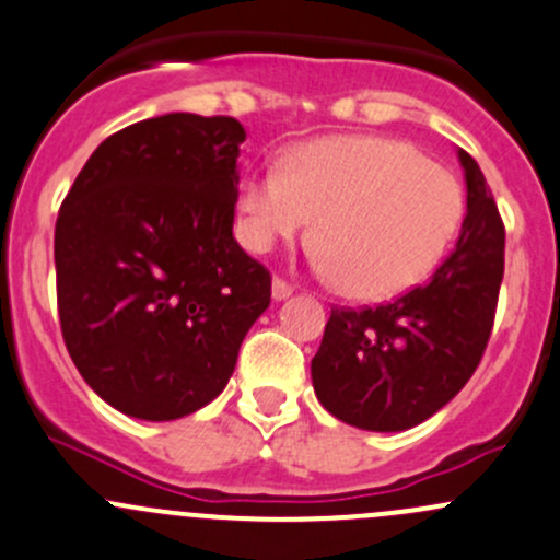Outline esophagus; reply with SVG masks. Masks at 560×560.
Listing matches in <instances>:
<instances>
[{
  "instance_id": "obj_1",
  "label": "esophagus",
  "mask_w": 560,
  "mask_h": 560,
  "mask_svg": "<svg viewBox=\"0 0 560 560\" xmlns=\"http://www.w3.org/2000/svg\"><path fill=\"white\" fill-rule=\"evenodd\" d=\"M292 292H295V287H292L290 281L273 279V301H284V298H290Z\"/></svg>"
}]
</instances>
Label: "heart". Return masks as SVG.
<instances>
[{"label": "heart", "instance_id": "obj_1", "mask_svg": "<svg viewBox=\"0 0 560 560\" xmlns=\"http://www.w3.org/2000/svg\"><path fill=\"white\" fill-rule=\"evenodd\" d=\"M241 233L268 252L314 222L319 268L360 301H387L425 281L466 211L460 180L411 143L343 135L298 145L281 171L244 175Z\"/></svg>", "mask_w": 560, "mask_h": 560}]
</instances>
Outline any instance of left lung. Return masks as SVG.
<instances>
[{
  "instance_id": "8db88e82",
  "label": "left lung",
  "mask_w": 560,
  "mask_h": 560,
  "mask_svg": "<svg viewBox=\"0 0 560 560\" xmlns=\"http://www.w3.org/2000/svg\"><path fill=\"white\" fill-rule=\"evenodd\" d=\"M466 217L453 252L425 284L380 306L330 308L312 360L314 393L341 422L406 431L471 380L488 347L504 279V222L471 154Z\"/></svg>"
}]
</instances>
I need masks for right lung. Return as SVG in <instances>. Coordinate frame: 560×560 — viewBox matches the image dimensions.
<instances>
[{"label": "right lung", "instance_id": "right-lung-1", "mask_svg": "<svg viewBox=\"0 0 560 560\" xmlns=\"http://www.w3.org/2000/svg\"><path fill=\"white\" fill-rule=\"evenodd\" d=\"M230 116L167 113L97 145L59 208L56 303L86 385L140 420H178L230 382L270 273L233 238Z\"/></svg>", "mask_w": 560, "mask_h": 560}]
</instances>
